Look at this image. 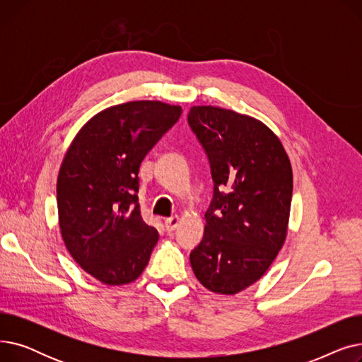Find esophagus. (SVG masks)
<instances>
[{
	"instance_id": "esophagus-1",
	"label": "esophagus",
	"mask_w": 362,
	"mask_h": 362,
	"mask_svg": "<svg viewBox=\"0 0 362 362\" xmlns=\"http://www.w3.org/2000/svg\"><path fill=\"white\" fill-rule=\"evenodd\" d=\"M179 223H180V217L179 216H173V217H168L167 220H165V229L168 230V232H173L176 227L179 226Z\"/></svg>"
}]
</instances>
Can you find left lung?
Returning a JSON list of instances; mask_svg holds the SVG:
<instances>
[{
  "instance_id": "left-lung-1",
  "label": "left lung",
  "mask_w": 362,
  "mask_h": 362,
  "mask_svg": "<svg viewBox=\"0 0 362 362\" xmlns=\"http://www.w3.org/2000/svg\"><path fill=\"white\" fill-rule=\"evenodd\" d=\"M187 122L205 148L214 180L191 265L208 291L236 295L265 274L286 240L291 160L276 133L246 114L194 105Z\"/></svg>"
}]
</instances>
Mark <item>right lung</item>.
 Masks as SVG:
<instances>
[{
    "label": "right lung",
    "instance_id": "right-lung-1",
    "mask_svg": "<svg viewBox=\"0 0 362 362\" xmlns=\"http://www.w3.org/2000/svg\"><path fill=\"white\" fill-rule=\"evenodd\" d=\"M182 116L180 105L130 101L89 119L67 148L57 179L64 245L88 274L108 286L135 281L158 242L138 204L139 167Z\"/></svg>",
    "mask_w": 362,
    "mask_h": 362
}]
</instances>
